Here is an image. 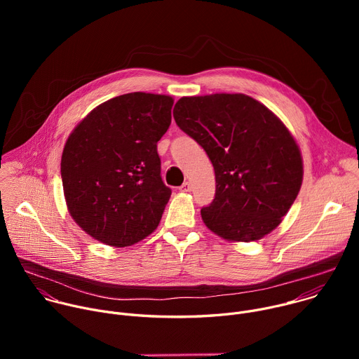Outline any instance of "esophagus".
I'll return each mask as SVG.
<instances>
[{
    "label": "esophagus",
    "instance_id": "obj_1",
    "mask_svg": "<svg viewBox=\"0 0 359 359\" xmlns=\"http://www.w3.org/2000/svg\"><path fill=\"white\" fill-rule=\"evenodd\" d=\"M179 190H180V191H190V190H191V184H190L189 182H184V183L179 187Z\"/></svg>",
    "mask_w": 359,
    "mask_h": 359
}]
</instances>
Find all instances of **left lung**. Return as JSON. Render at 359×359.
I'll list each match as a JSON object with an SVG mask.
<instances>
[{
    "label": "left lung",
    "mask_w": 359,
    "mask_h": 359,
    "mask_svg": "<svg viewBox=\"0 0 359 359\" xmlns=\"http://www.w3.org/2000/svg\"><path fill=\"white\" fill-rule=\"evenodd\" d=\"M173 116L215 168V198L200 212L204 224L236 241L274 230L302 183L301 153L283 122L243 93L182 97Z\"/></svg>",
    "instance_id": "left-lung-1"
}]
</instances>
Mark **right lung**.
Wrapping results in <instances>:
<instances>
[{"label": "right lung", "mask_w": 359, "mask_h": 359, "mask_svg": "<svg viewBox=\"0 0 359 359\" xmlns=\"http://www.w3.org/2000/svg\"><path fill=\"white\" fill-rule=\"evenodd\" d=\"M172 107L166 95H121L95 108L68 137L61 161L67 204L97 241L126 247L158 227L172 194L158 155Z\"/></svg>", "instance_id": "1"}]
</instances>
